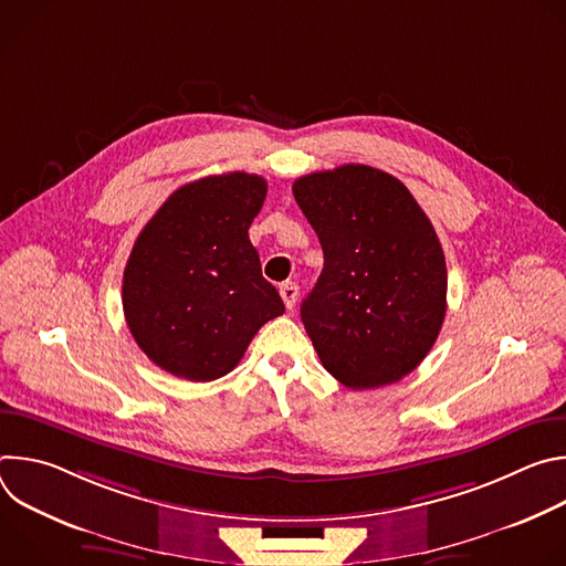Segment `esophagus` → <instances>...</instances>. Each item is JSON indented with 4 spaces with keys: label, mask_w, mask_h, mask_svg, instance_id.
Returning <instances> with one entry per match:
<instances>
[{
    "label": "esophagus",
    "mask_w": 566,
    "mask_h": 566,
    "mask_svg": "<svg viewBox=\"0 0 566 566\" xmlns=\"http://www.w3.org/2000/svg\"><path fill=\"white\" fill-rule=\"evenodd\" d=\"M280 295L284 300V306L291 311L295 306V302H297V284L295 282H284L280 286Z\"/></svg>",
    "instance_id": "1"
}]
</instances>
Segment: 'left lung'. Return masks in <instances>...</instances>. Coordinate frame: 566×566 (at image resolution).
<instances>
[{"label":"left lung","instance_id":"1","mask_svg":"<svg viewBox=\"0 0 566 566\" xmlns=\"http://www.w3.org/2000/svg\"><path fill=\"white\" fill-rule=\"evenodd\" d=\"M293 195L325 253L300 308L322 365L352 389L408 376L446 317V258L428 214L396 177L356 164L300 177Z\"/></svg>","mask_w":566,"mask_h":566}]
</instances>
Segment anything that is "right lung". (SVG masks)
<instances>
[{"label":"right lung","mask_w":566,"mask_h":566,"mask_svg":"<svg viewBox=\"0 0 566 566\" xmlns=\"http://www.w3.org/2000/svg\"><path fill=\"white\" fill-rule=\"evenodd\" d=\"M266 188L247 172L186 184L136 237L123 273L125 319L145 356L172 376H226L284 313L249 239Z\"/></svg>","instance_id":"obj_1"}]
</instances>
